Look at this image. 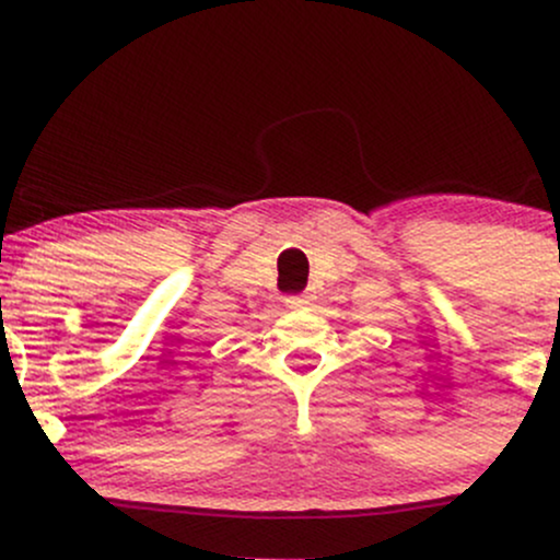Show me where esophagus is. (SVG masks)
<instances>
[{
  "label": "esophagus",
  "mask_w": 560,
  "mask_h": 560,
  "mask_svg": "<svg viewBox=\"0 0 560 560\" xmlns=\"http://www.w3.org/2000/svg\"><path fill=\"white\" fill-rule=\"evenodd\" d=\"M287 305L289 307H302V305H307V298H305V294H289Z\"/></svg>",
  "instance_id": "esophagus-1"
}]
</instances>
